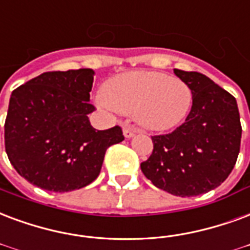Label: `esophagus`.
I'll use <instances>...</instances> for the list:
<instances>
[{"mask_svg": "<svg viewBox=\"0 0 250 250\" xmlns=\"http://www.w3.org/2000/svg\"><path fill=\"white\" fill-rule=\"evenodd\" d=\"M136 132H138V130H136L135 127H131V125H125V127H123V135H125V138H127V139L132 138Z\"/></svg>", "mask_w": 250, "mask_h": 250, "instance_id": "1", "label": "esophagus"}]
</instances>
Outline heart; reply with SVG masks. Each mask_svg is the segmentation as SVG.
I'll list each match as a JSON object with an SVG mask.
<instances>
[{
  "instance_id": "obj_1",
  "label": "heart",
  "mask_w": 250,
  "mask_h": 250,
  "mask_svg": "<svg viewBox=\"0 0 250 250\" xmlns=\"http://www.w3.org/2000/svg\"><path fill=\"white\" fill-rule=\"evenodd\" d=\"M99 102L108 110L134 115L147 130L168 131L187 118L193 91L183 79L167 74L131 71L111 78Z\"/></svg>"
}]
</instances>
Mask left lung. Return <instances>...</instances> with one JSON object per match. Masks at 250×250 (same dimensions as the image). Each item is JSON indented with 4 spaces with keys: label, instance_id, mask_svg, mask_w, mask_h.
I'll return each mask as SVG.
<instances>
[{
    "label": "left lung",
    "instance_id": "1",
    "mask_svg": "<svg viewBox=\"0 0 250 250\" xmlns=\"http://www.w3.org/2000/svg\"><path fill=\"white\" fill-rule=\"evenodd\" d=\"M173 73L192 88V108L171 134L152 136L153 151L140 168L155 187L191 197L225 182L237 160L243 128L233 95L204 74Z\"/></svg>",
    "mask_w": 250,
    "mask_h": 250
}]
</instances>
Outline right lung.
Returning a JSON list of instances; mask_svg holds the SVG:
<instances>
[{
  "label": "right lung",
  "mask_w": 250,
  "mask_h": 250,
  "mask_svg": "<svg viewBox=\"0 0 250 250\" xmlns=\"http://www.w3.org/2000/svg\"><path fill=\"white\" fill-rule=\"evenodd\" d=\"M94 70L49 71L12 92L5 149L27 182L51 192L88 186L101 173L106 149L125 140L119 125L97 131L88 120Z\"/></svg>",
  "instance_id": "right-lung-1"
}]
</instances>
